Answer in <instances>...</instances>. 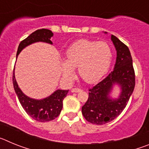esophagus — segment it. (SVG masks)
Segmentation results:
<instances>
[{"instance_id": "esophagus-1", "label": "esophagus", "mask_w": 149, "mask_h": 149, "mask_svg": "<svg viewBox=\"0 0 149 149\" xmlns=\"http://www.w3.org/2000/svg\"><path fill=\"white\" fill-rule=\"evenodd\" d=\"M81 91L82 90L81 89H78V88H73V89H72V93H80Z\"/></svg>"}]
</instances>
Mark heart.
<instances>
[{
    "instance_id": "obj_1",
    "label": "heart",
    "mask_w": 149,
    "mask_h": 149,
    "mask_svg": "<svg viewBox=\"0 0 149 149\" xmlns=\"http://www.w3.org/2000/svg\"><path fill=\"white\" fill-rule=\"evenodd\" d=\"M112 58L113 52L107 42L81 39L66 50L65 61L61 63L62 74L66 78H72L73 68H77L79 77L93 84L107 73Z\"/></svg>"
}]
</instances>
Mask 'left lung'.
<instances>
[{"mask_svg": "<svg viewBox=\"0 0 149 149\" xmlns=\"http://www.w3.org/2000/svg\"><path fill=\"white\" fill-rule=\"evenodd\" d=\"M111 41L116 51L113 70L89 89V98L82 107L84 118L98 125L111 122L120 115L135 86V73L129 48L115 36L111 35ZM115 86H119L120 92L116 98H113L111 95Z\"/></svg>", "mask_w": 149, "mask_h": 149, "instance_id": "8db88e82", "label": "left lung"}]
</instances>
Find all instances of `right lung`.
I'll return each instance as SVG.
<instances>
[{
    "label": "right lung",
    "instance_id": "right-lung-1",
    "mask_svg": "<svg viewBox=\"0 0 149 149\" xmlns=\"http://www.w3.org/2000/svg\"><path fill=\"white\" fill-rule=\"evenodd\" d=\"M54 36L52 31L48 29H40L32 33L25 39L22 41L18 45L16 54V59L21 51L27 46L36 42H45L52 45L51 38ZM13 83L14 89L17 95L19 102L24 110L31 118L40 122H49L54 120L60 115L63 108V101L66 97L68 90L57 89L51 95L42 98L35 99L26 95L19 88L13 71Z\"/></svg>",
    "mask_w": 149,
    "mask_h": 149
}]
</instances>
